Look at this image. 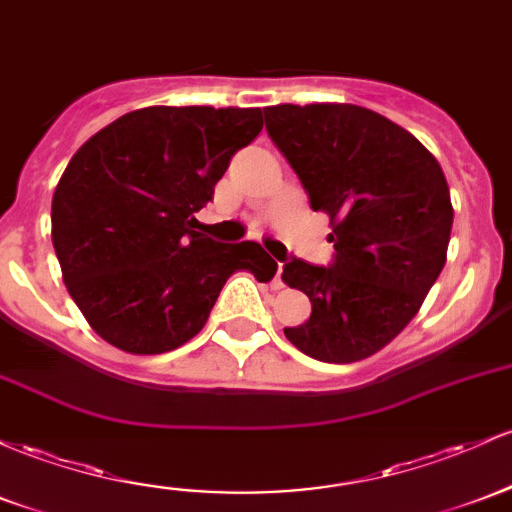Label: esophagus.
<instances>
[{
    "label": "esophagus",
    "mask_w": 512,
    "mask_h": 512,
    "mask_svg": "<svg viewBox=\"0 0 512 512\" xmlns=\"http://www.w3.org/2000/svg\"><path fill=\"white\" fill-rule=\"evenodd\" d=\"M282 272H284V269H282V262H277V274H274V279H272V286H274V289H282V286H284Z\"/></svg>",
    "instance_id": "1"
}]
</instances>
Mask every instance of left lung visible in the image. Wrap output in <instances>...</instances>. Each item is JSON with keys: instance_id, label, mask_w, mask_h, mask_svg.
I'll use <instances>...</instances> for the list:
<instances>
[{"instance_id": "left-lung-1", "label": "left lung", "mask_w": 512, "mask_h": 512, "mask_svg": "<svg viewBox=\"0 0 512 512\" xmlns=\"http://www.w3.org/2000/svg\"><path fill=\"white\" fill-rule=\"evenodd\" d=\"M265 123L335 243L328 267L284 262V282L311 299L284 335L320 362H359L411 323L445 267V172L406 128L355 104L267 106Z\"/></svg>"}]
</instances>
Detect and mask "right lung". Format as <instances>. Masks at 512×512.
I'll return each instance as SVG.
<instances>
[{"mask_svg":"<svg viewBox=\"0 0 512 512\" xmlns=\"http://www.w3.org/2000/svg\"><path fill=\"white\" fill-rule=\"evenodd\" d=\"M260 131V109L148 106L77 150L50 221L65 286L94 333L133 355L170 352L204 328L230 274L274 277L262 245L194 230L230 157Z\"/></svg>","mask_w":512,"mask_h":512,"instance_id":"1","label":"right lung"}]
</instances>
